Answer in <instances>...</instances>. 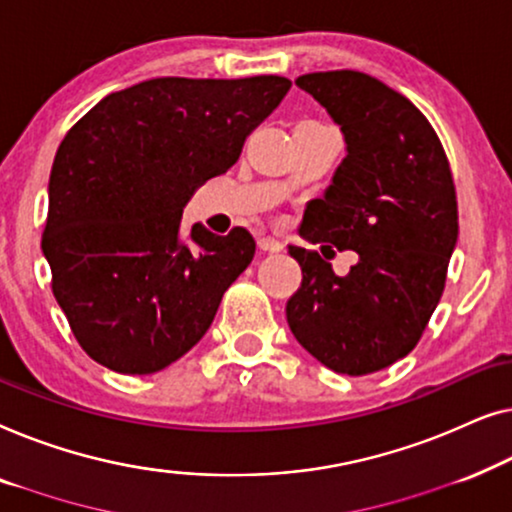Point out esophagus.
I'll use <instances>...</instances> for the list:
<instances>
[{
    "label": "esophagus",
    "mask_w": 512,
    "mask_h": 512,
    "mask_svg": "<svg viewBox=\"0 0 512 512\" xmlns=\"http://www.w3.org/2000/svg\"><path fill=\"white\" fill-rule=\"evenodd\" d=\"M259 250H264V253H280L283 250V243L278 239H273V236H262V239L257 241Z\"/></svg>",
    "instance_id": "34e87169"
}]
</instances>
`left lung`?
Segmentation results:
<instances>
[{
	"label": "left lung",
	"mask_w": 512,
	"mask_h": 512,
	"mask_svg": "<svg viewBox=\"0 0 512 512\" xmlns=\"http://www.w3.org/2000/svg\"><path fill=\"white\" fill-rule=\"evenodd\" d=\"M297 85L325 106L348 146L299 234L327 243L322 254L355 249L360 259L336 277L318 250L290 246L304 278L287 301V325L327 369L366 376L406 357L441 301L459 234L455 181L429 120L378 78L338 69Z\"/></svg>",
	"instance_id": "obj_1"
}]
</instances>
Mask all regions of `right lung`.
<instances>
[{"label": "right lung", "instance_id": "obj_1", "mask_svg": "<svg viewBox=\"0 0 512 512\" xmlns=\"http://www.w3.org/2000/svg\"><path fill=\"white\" fill-rule=\"evenodd\" d=\"M283 76L153 78L104 97L55 153L41 248L76 341L106 369L146 376L206 334L255 239L194 225L183 208L239 160L283 102Z\"/></svg>", "mask_w": 512, "mask_h": 512}]
</instances>
